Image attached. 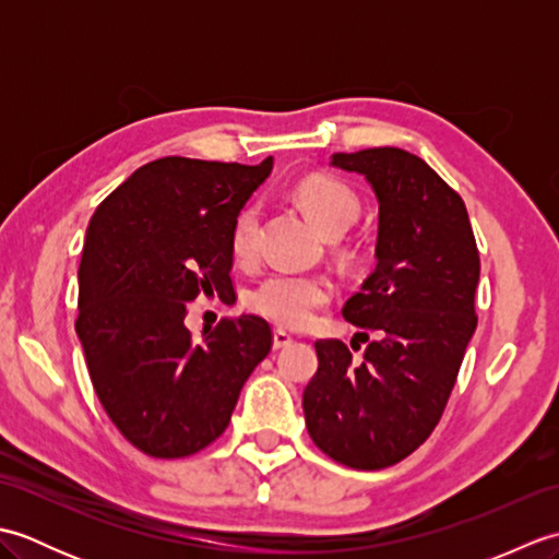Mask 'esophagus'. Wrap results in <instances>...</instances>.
Masks as SVG:
<instances>
[{
    "instance_id": "obj_1",
    "label": "esophagus",
    "mask_w": 559,
    "mask_h": 559,
    "mask_svg": "<svg viewBox=\"0 0 559 559\" xmlns=\"http://www.w3.org/2000/svg\"><path fill=\"white\" fill-rule=\"evenodd\" d=\"M293 343V336L288 334V331H283V329H276L273 331V348L276 350H281V348H288Z\"/></svg>"
}]
</instances>
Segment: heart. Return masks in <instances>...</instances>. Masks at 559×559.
Returning <instances> with one entry per match:
<instances>
[{
    "mask_svg": "<svg viewBox=\"0 0 559 559\" xmlns=\"http://www.w3.org/2000/svg\"><path fill=\"white\" fill-rule=\"evenodd\" d=\"M305 216L329 237L346 233L360 216V199L355 189L336 177L314 175L295 187ZM259 209L254 204L237 213L230 228V252L237 261H249L257 254ZM331 298L329 281L319 276H293V273H273L261 281L249 295V305L259 314L281 326H305L317 307Z\"/></svg>",
    "mask_w": 559,
    "mask_h": 559,
    "instance_id": "obj_1",
    "label": "heart"
}]
</instances>
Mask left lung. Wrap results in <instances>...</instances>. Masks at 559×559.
Wrapping results in <instances>:
<instances>
[{
  "mask_svg": "<svg viewBox=\"0 0 559 559\" xmlns=\"http://www.w3.org/2000/svg\"><path fill=\"white\" fill-rule=\"evenodd\" d=\"M379 204L377 266L343 305L377 336L353 362L346 343L317 341L319 370L302 411L312 442L343 466L377 471L418 449L439 423L476 331L480 257L461 197L413 153H334ZM367 338V334H362Z\"/></svg>",
  "mask_w": 559,
  "mask_h": 559,
  "instance_id": "8db88e82",
  "label": "left lung"
}]
</instances>
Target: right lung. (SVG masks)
Here are the masks:
<instances>
[{"instance_id": "add662e5", "label": "right lung", "mask_w": 559, "mask_h": 559, "mask_svg": "<svg viewBox=\"0 0 559 559\" xmlns=\"http://www.w3.org/2000/svg\"><path fill=\"white\" fill-rule=\"evenodd\" d=\"M271 168L273 158L153 160L88 223L76 334L105 413L148 456L182 459L218 439L271 350V326L254 314L201 338L185 326L199 293H233V221Z\"/></svg>"}]
</instances>
